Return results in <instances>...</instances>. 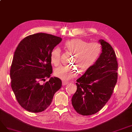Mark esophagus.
I'll use <instances>...</instances> for the list:
<instances>
[{
    "label": "esophagus",
    "mask_w": 132,
    "mask_h": 132,
    "mask_svg": "<svg viewBox=\"0 0 132 132\" xmlns=\"http://www.w3.org/2000/svg\"><path fill=\"white\" fill-rule=\"evenodd\" d=\"M67 84H69V82H68L62 81V85H63V86H65V85H67Z\"/></svg>",
    "instance_id": "obj_1"
}]
</instances>
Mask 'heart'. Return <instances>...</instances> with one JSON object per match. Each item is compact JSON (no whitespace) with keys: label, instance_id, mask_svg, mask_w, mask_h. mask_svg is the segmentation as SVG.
Returning a JSON list of instances; mask_svg holds the SVG:
<instances>
[{"label":"heart","instance_id":"obj_1","mask_svg":"<svg viewBox=\"0 0 132 132\" xmlns=\"http://www.w3.org/2000/svg\"><path fill=\"white\" fill-rule=\"evenodd\" d=\"M64 46L69 52L75 54L74 63L79 67L80 71H86L94 65L98 60L101 52V45L96 42L88 43L79 38L66 41ZM51 62L55 66L60 65L61 50L56 47L50 54ZM78 71L75 68L60 66L55 70L54 74L57 77L64 80H69L77 76Z\"/></svg>","mask_w":132,"mask_h":132}]
</instances>
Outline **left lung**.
Here are the masks:
<instances>
[{
  "label": "left lung",
  "instance_id": "8db88e82",
  "mask_svg": "<svg viewBox=\"0 0 132 132\" xmlns=\"http://www.w3.org/2000/svg\"><path fill=\"white\" fill-rule=\"evenodd\" d=\"M99 42L102 53L95 64L77 79V91L72 104L77 113L92 115L99 111L111 97L117 81L118 63L112 46L103 39Z\"/></svg>",
  "mask_w": 132,
  "mask_h": 132
}]
</instances>
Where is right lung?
Here are the masks:
<instances>
[{
  "instance_id": "1",
  "label": "right lung",
  "mask_w": 132,
  "mask_h": 132,
  "mask_svg": "<svg viewBox=\"0 0 132 132\" xmlns=\"http://www.w3.org/2000/svg\"><path fill=\"white\" fill-rule=\"evenodd\" d=\"M61 40L49 34L36 33L24 38L15 50L10 71L11 86L19 104L29 112L44 111L62 87L61 80L55 77L42 83L52 73L50 54Z\"/></svg>"
}]
</instances>
